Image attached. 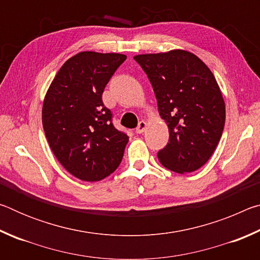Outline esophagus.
<instances>
[{"instance_id": "esophagus-1", "label": "esophagus", "mask_w": 260, "mask_h": 260, "mask_svg": "<svg viewBox=\"0 0 260 260\" xmlns=\"http://www.w3.org/2000/svg\"><path fill=\"white\" fill-rule=\"evenodd\" d=\"M146 128H147V122L144 121V120H141L140 122H139V125H138V127H136V133L138 134H142L144 131H146Z\"/></svg>"}]
</instances>
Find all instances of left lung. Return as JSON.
Masks as SVG:
<instances>
[{"mask_svg":"<svg viewBox=\"0 0 260 260\" xmlns=\"http://www.w3.org/2000/svg\"><path fill=\"white\" fill-rule=\"evenodd\" d=\"M148 76L170 140L158 151L162 166L180 174L203 166L217 148L226 108L213 73L191 52L177 49L136 55Z\"/></svg>","mask_w":260,"mask_h":260,"instance_id":"8db88e82","label":"left lung"}]
</instances>
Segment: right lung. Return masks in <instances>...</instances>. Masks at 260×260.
<instances>
[{
  "instance_id": "add662e5",
  "label": "right lung",
  "mask_w": 260,
  "mask_h": 260,
  "mask_svg": "<svg viewBox=\"0 0 260 260\" xmlns=\"http://www.w3.org/2000/svg\"><path fill=\"white\" fill-rule=\"evenodd\" d=\"M122 54L82 51L63 64L48 89L42 125L57 159L82 181H100L113 173L128 136L112 124L102 94Z\"/></svg>"
}]
</instances>
